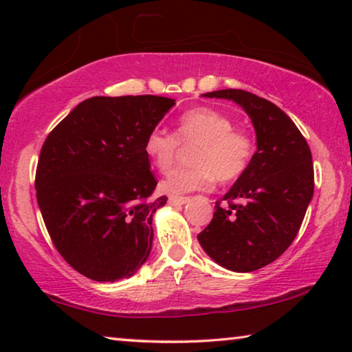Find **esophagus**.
Listing matches in <instances>:
<instances>
[{"label": "esophagus", "instance_id": "34e87169", "mask_svg": "<svg viewBox=\"0 0 352 352\" xmlns=\"http://www.w3.org/2000/svg\"><path fill=\"white\" fill-rule=\"evenodd\" d=\"M188 201H190V197L186 196H174V194L169 196V202L174 204V206H183V204H186Z\"/></svg>", "mask_w": 352, "mask_h": 352}]
</instances>
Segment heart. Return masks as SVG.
Instances as JSON below:
<instances>
[{
	"label": "heart",
	"instance_id": "obj_1",
	"mask_svg": "<svg viewBox=\"0 0 352 352\" xmlns=\"http://www.w3.org/2000/svg\"><path fill=\"white\" fill-rule=\"evenodd\" d=\"M190 166L172 170L162 188L167 192L208 190L214 178L234 182L250 169L256 155V140L243 129H235L232 118L212 107H194L178 118L175 133L153 129L146 134L144 151L160 172L175 162L180 145L189 146Z\"/></svg>",
	"mask_w": 352,
	"mask_h": 352
}]
</instances>
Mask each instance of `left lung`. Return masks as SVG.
Returning <instances> with one entry per match:
<instances>
[{
    "instance_id": "obj_1",
    "label": "left lung",
    "mask_w": 352,
    "mask_h": 352,
    "mask_svg": "<svg viewBox=\"0 0 352 352\" xmlns=\"http://www.w3.org/2000/svg\"><path fill=\"white\" fill-rule=\"evenodd\" d=\"M204 96L242 106L256 129L258 150L223 197L228 206L217 202L197 240L224 269L258 270L280 258L302 226L314 191L310 146L292 120L264 98L232 88Z\"/></svg>"
}]
</instances>
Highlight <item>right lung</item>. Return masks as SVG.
I'll list each match as a JSON object with an SVG mask.
<instances>
[{
	"instance_id": "add662e5",
	"label": "right lung",
	"mask_w": 352,
	"mask_h": 352,
	"mask_svg": "<svg viewBox=\"0 0 352 352\" xmlns=\"http://www.w3.org/2000/svg\"><path fill=\"white\" fill-rule=\"evenodd\" d=\"M175 101L94 96L52 129L36 169V197L55 248L78 274L117 281L139 270L166 196L144 151L146 134Z\"/></svg>"
}]
</instances>
